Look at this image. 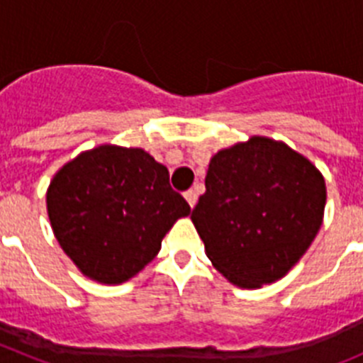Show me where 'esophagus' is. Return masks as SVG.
I'll list each match as a JSON object with an SVG mask.
<instances>
[{
    "mask_svg": "<svg viewBox=\"0 0 363 363\" xmlns=\"http://www.w3.org/2000/svg\"><path fill=\"white\" fill-rule=\"evenodd\" d=\"M185 200H187V203L191 205V207H194L198 201V191L196 189H189L187 192H185Z\"/></svg>",
    "mask_w": 363,
    "mask_h": 363,
    "instance_id": "34e87169",
    "label": "esophagus"
}]
</instances>
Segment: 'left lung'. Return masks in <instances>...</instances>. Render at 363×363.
<instances>
[{
    "label": "left lung",
    "instance_id": "obj_1",
    "mask_svg": "<svg viewBox=\"0 0 363 363\" xmlns=\"http://www.w3.org/2000/svg\"><path fill=\"white\" fill-rule=\"evenodd\" d=\"M325 182L285 143L252 136L213 156L192 223L214 267L255 289L306 255L322 225Z\"/></svg>",
    "mask_w": 363,
    "mask_h": 363
}]
</instances>
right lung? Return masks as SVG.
I'll return each mask as SVG.
<instances>
[{"instance_id":"1","label":"right lung","mask_w":363,"mask_h":363,"mask_svg":"<svg viewBox=\"0 0 363 363\" xmlns=\"http://www.w3.org/2000/svg\"><path fill=\"white\" fill-rule=\"evenodd\" d=\"M57 242L85 277L123 284L162 249L191 207L143 149L101 145L67 163L47 191Z\"/></svg>"}]
</instances>
